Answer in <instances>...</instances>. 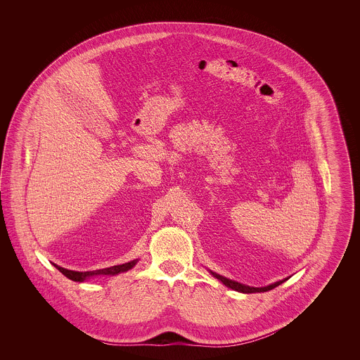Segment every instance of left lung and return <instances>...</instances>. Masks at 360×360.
Masks as SVG:
<instances>
[{
    "instance_id": "left-lung-1",
    "label": "left lung",
    "mask_w": 360,
    "mask_h": 360,
    "mask_svg": "<svg viewBox=\"0 0 360 360\" xmlns=\"http://www.w3.org/2000/svg\"><path fill=\"white\" fill-rule=\"evenodd\" d=\"M212 273V271H210ZM213 276H216L217 279H220L223 282L225 286H228L229 289H233V290L240 291V292H263V291L271 290L276 286H279L281 283H283L286 279L283 281H279V282H275L273 285H269V286H264V288H251V286H245V285H241L239 282H235V281H231L228 278H224L221 275L216 274V273H212Z\"/></svg>"
}]
</instances>
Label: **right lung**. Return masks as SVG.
I'll list each match as a JSON object with an SVG mask.
<instances>
[{
    "mask_svg": "<svg viewBox=\"0 0 360 360\" xmlns=\"http://www.w3.org/2000/svg\"><path fill=\"white\" fill-rule=\"evenodd\" d=\"M137 260H131L128 263H124V264H119V266H113V267H108V269H103V270H94V271H71L68 269H63L60 266H56L53 264L62 274L65 276H68L71 281H75V282H84L86 278L89 276H93V275H116L119 273H124V271H128L131 270L135 264H136Z\"/></svg>",
    "mask_w": 360,
    "mask_h": 360,
    "instance_id": "1",
    "label": "right lung"
}]
</instances>
